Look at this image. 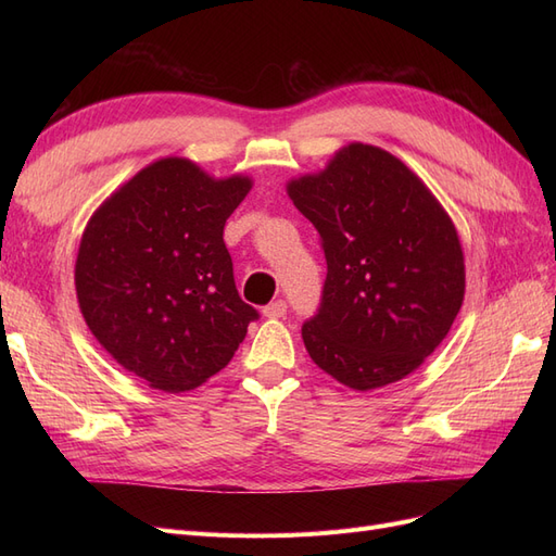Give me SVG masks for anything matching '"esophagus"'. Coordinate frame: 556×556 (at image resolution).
Listing matches in <instances>:
<instances>
[{
  "label": "esophagus",
  "instance_id": "34e87169",
  "mask_svg": "<svg viewBox=\"0 0 556 556\" xmlns=\"http://www.w3.org/2000/svg\"><path fill=\"white\" fill-rule=\"evenodd\" d=\"M262 313L268 319H278V317H285V313H288V304H285V301H280V299L271 301V304L262 308Z\"/></svg>",
  "mask_w": 556,
  "mask_h": 556
}]
</instances>
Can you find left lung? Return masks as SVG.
<instances>
[{
	"label": "left lung",
	"instance_id": "8db88e82",
	"mask_svg": "<svg viewBox=\"0 0 556 556\" xmlns=\"http://www.w3.org/2000/svg\"><path fill=\"white\" fill-rule=\"evenodd\" d=\"M285 188L327 257L323 304L301 327L311 359L355 392L410 376L466 292L462 241L441 201L396 155L359 141Z\"/></svg>",
	"mask_w": 556,
	"mask_h": 556
}]
</instances>
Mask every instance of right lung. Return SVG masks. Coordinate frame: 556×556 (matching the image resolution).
<instances>
[{"mask_svg":"<svg viewBox=\"0 0 556 556\" xmlns=\"http://www.w3.org/2000/svg\"><path fill=\"white\" fill-rule=\"evenodd\" d=\"M252 178L160 157L106 197L74 268L88 329L125 371L190 392L231 362L257 311L233 285L223 231Z\"/></svg>","mask_w":556,"mask_h":556,"instance_id":"obj_1","label":"right lung"}]
</instances>
